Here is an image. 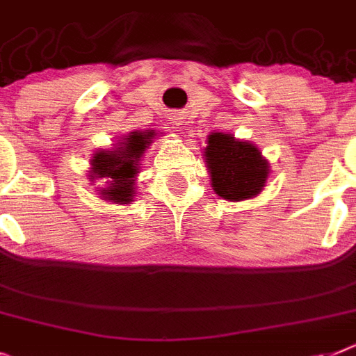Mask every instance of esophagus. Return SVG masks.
I'll list each match as a JSON object with an SVG mask.
<instances>
[{
	"label": "esophagus",
	"mask_w": 356,
	"mask_h": 356,
	"mask_svg": "<svg viewBox=\"0 0 356 356\" xmlns=\"http://www.w3.org/2000/svg\"><path fill=\"white\" fill-rule=\"evenodd\" d=\"M180 120H181V116H180V114H172V116H171V122L175 123V125H181V122H180Z\"/></svg>",
	"instance_id": "1"
}]
</instances>
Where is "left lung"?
Wrapping results in <instances>:
<instances>
[{"label": "left lung", "mask_w": 356, "mask_h": 356, "mask_svg": "<svg viewBox=\"0 0 356 356\" xmlns=\"http://www.w3.org/2000/svg\"><path fill=\"white\" fill-rule=\"evenodd\" d=\"M214 193L231 202L254 198L266 187L269 163L257 145L213 132L204 151Z\"/></svg>", "instance_id": "obj_1"}]
</instances>
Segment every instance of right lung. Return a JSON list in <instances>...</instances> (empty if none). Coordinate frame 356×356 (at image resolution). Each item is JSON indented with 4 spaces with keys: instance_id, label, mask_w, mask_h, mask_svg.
Here are the masks:
<instances>
[{
    "instance_id": "add662e5",
    "label": "right lung",
    "mask_w": 356,
    "mask_h": 356,
    "mask_svg": "<svg viewBox=\"0 0 356 356\" xmlns=\"http://www.w3.org/2000/svg\"><path fill=\"white\" fill-rule=\"evenodd\" d=\"M156 136L154 131H134L120 140L114 149H102L90 160L89 180H105L99 196L114 204H131L134 198L136 175L140 172V158Z\"/></svg>"
}]
</instances>
